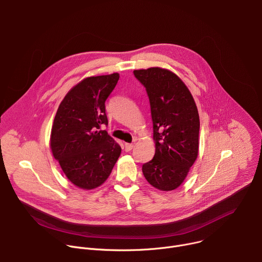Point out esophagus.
<instances>
[{
    "label": "esophagus",
    "instance_id": "esophagus-1",
    "mask_svg": "<svg viewBox=\"0 0 262 262\" xmlns=\"http://www.w3.org/2000/svg\"><path fill=\"white\" fill-rule=\"evenodd\" d=\"M133 148H134V145H133V144H129V143H125V144H124L125 151H130Z\"/></svg>",
    "mask_w": 262,
    "mask_h": 262
}]
</instances>
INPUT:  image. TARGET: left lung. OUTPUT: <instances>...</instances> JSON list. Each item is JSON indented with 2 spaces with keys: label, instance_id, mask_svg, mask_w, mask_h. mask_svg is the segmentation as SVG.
I'll use <instances>...</instances> for the list:
<instances>
[{
  "label": "left lung",
  "instance_id": "1",
  "mask_svg": "<svg viewBox=\"0 0 262 262\" xmlns=\"http://www.w3.org/2000/svg\"><path fill=\"white\" fill-rule=\"evenodd\" d=\"M146 88L150 102L156 154L143 165L146 180L169 192L184 181L199 150L198 108L188 87L169 69L134 70Z\"/></svg>",
  "mask_w": 262,
  "mask_h": 262
}]
</instances>
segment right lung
Segmentation results:
<instances>
[{
	"label": "right lung",
	"instance_id": "1",
	"mask_svg": "<svg viewBox=\"0 0 262 262\" xmlns=\"http://www.w3.org/2000/svg\"><path fill=\"white\" fill-rule=\"evenodd\" d=\"M119 73L89 77L72 87L61 101L53 122L50 146L68 180L93 190L110 176L121 147L100 126L107 124L104 102Z\"/></svg>",
	"mask_w": 262,
	"mask_h": 262
}]
</instances>
